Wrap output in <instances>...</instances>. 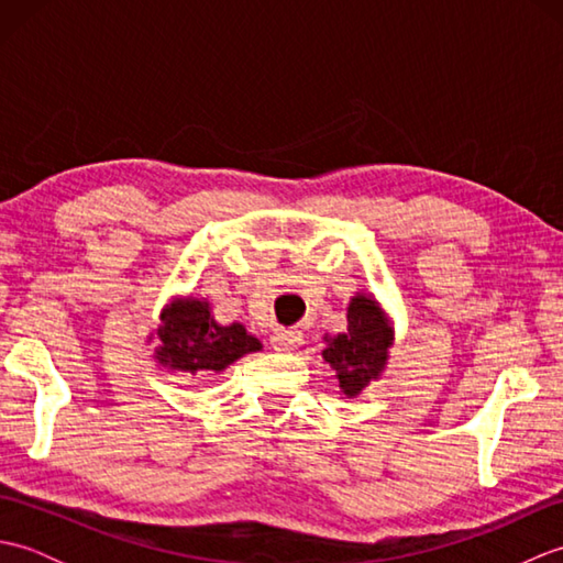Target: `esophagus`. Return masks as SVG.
<instances>
[{
  "instance_id": "34e87169",
  "label": "esophagus",
  "mask_w": 563,
  "mask_h": 563,
  "mask_svg": "<svg viewBox=\"0 0 563 563\" xmlns=\"http://www.w3.org/2000/svg\"><path fill=\"white\" fill-rule=\"evenodd\" d=\"M271 343L275 351H283V353L295 351L297 345H302V331L300 329H278L271 336Z\"/></svg>"
}]
</instances>
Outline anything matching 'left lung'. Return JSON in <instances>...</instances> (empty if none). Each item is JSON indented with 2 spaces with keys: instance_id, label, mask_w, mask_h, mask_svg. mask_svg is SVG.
I'll return each instance as SVG.
<instances>
[{
  "instance_id": "1",
  "label": "left lung",
  "mask_w": 563,
  "mask_h": 563,
  "mask_svg": "<svg viewBox=\"0 0 563 563\" xmlns=\"http://www.w3.org/2000/svg\"><path fill=\"white\" fill-rule=\"evenodd\" d=\"M324 341L321 355L336 369L339 387L351 399L385 373L394 331L382 307L361 292L349 305V331Z\"/></svg>"
}]
</instances>
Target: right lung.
I'll list each match as a JSON object with an SVG mask.
<instances>
[{"mask_svg":"<svg viewBox=\"0 0 563 563\" xmlns=\"http://www.w3.org/2000/svg\"><path fill=\"white\" fill-rule=\"evenodd\" d=\"M159 319V345L154 349V357L166 369L190 375L222 373L242 355L261 351V341L246 333L242 324H218L208 300L176 297L162 309Z\"/></svg>","mask_w":563,"mask_h":563,"instance_id":"right-lung-1","label":"right lung"}]
</instances>
